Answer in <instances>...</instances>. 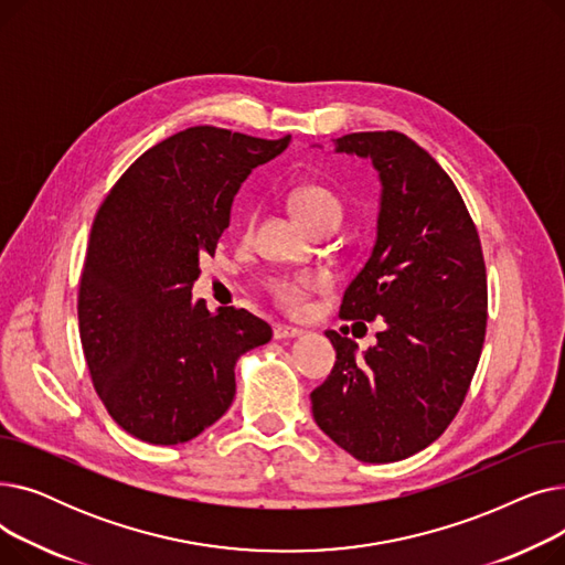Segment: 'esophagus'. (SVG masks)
<instances>
[{
  "label": "esophagus",
  "mask_w": 565,
  "mask_h": 565,
  "mask_svg": "<svg viewBox=\"0 0 565 565\" xmlns=\"http://www.w3.org/2000/svg\"><path fill=\"white\" fill-rule=\"evenodd\" d=\"M273 334H275L277 341H284V339H298V337H302V330L300 328H290V324L277 322L275 328H273Z\"/></svg>",
  "instance_id": "1"
}]
</instances>
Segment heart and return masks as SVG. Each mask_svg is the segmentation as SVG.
I'll return each instance as SVG.
<instances>
[{"label": "heart", "instance_id": "heart-1", "mask_svg": "<svg viewBox=\"0 0 565 565\" xmlns=\"http://www.w3.org/2000/svg\"><path fill=\"white\" fill-rule=\"evenodd\" d=\"M288 201L295 217H298L307 228H313L322 222L339 224L343 217V201L339 199V194L320 183L298 185L290 192ZM320 286H322V279L313 273L281 275L267 281V290H270L275 302L286 311L305 309L307 298Z\"/></svg>", "mask_w": 565, "mask_h": 565}]
</instances>
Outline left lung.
Here are the masks:
<instances>
[{"label": "left lung", "mask_w": 565, "mask_h": 565, "mask_svg": "<svg viewBox=\"0 0 565 565\" xmlns=\"http://www.w3.org/2000/svg\"><path fill=\"white\" fill-rule=\"evenodd\" d=\"M334 151L371 160L382 185L375 245L341 318L384 328L362 354L324 332L337 362L311 409L352 458L396 462L447 430L467 396L486 339V263L458 188L419 143L394 130L352 132Z\"/></svg>", "instance_id": "obj_1"}]
</instances>
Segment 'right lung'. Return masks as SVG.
Returning <instances> with one entry per match:
<instances>
[{
	"mask_svg": "<svg viewBox=\"0 0 565 565\" xmlns=\"http://www.w3.org/2000/svg\"><path fill=\"white\" fill-rule=\"evenodd\" d=\"M288 141L188 128L148 148L100 205L79 279V339L103 405L132 437L171 447L201 435L233 403L241 354L273 339L245 309L192 302V286L245 178Z\"/></svg>",
	"mask_w": 565,
	"mask_h": 565,
	"instance_id": "add662e5",
	"label": "right lung"
}]
</instances>
